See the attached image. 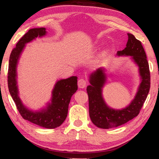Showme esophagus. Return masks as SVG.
Segmentation results:
<instances>
[{
  "instance_id": "obj_1",
  "label": "esophagus",
  "mask_w": 159,
  "mask_h": 159,
  "mask_svg": "<svg viewBox=\"0 0 159 159\" xmlns=\"http://www.w3.org/2000/svg\"><path fill=\"white\" fill-rule=\"evenodd\" d=\"M78 86H79V88H84V87L85 86V82L82 81V80H80V82H78Z\"/></svg>"
}]
</instances>
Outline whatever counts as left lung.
<instances>
[{
  "label": "left lung",
  "mask_w": 159,
  "mask_h": 159,
  "mask_svg": "<svg viewBox=\"0 0 159 159\" xmlns=\"http://www.w3.org/2000/svg\"><path fill=\"white\" fill-rule=\"evenodd\" d=\"M45 34L46 31L44 27L31 29L16 43V47L14 48L10 55L8 70V87L17 110L23 119L40 127L54 129L61 125L66 118L70 99L77 90V77L73 76L56 82L52 91L51 102L48 103L45 108L38 111H30L23 105L19 98L16 85V65L26 43L38 37L45 35Z\"/></svg>",
  "instance_id": "8db88e82"
}]
</instances>
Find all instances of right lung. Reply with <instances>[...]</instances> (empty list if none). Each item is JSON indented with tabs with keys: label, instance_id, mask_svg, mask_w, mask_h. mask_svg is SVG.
Returning a JSON list of instances; mask_svg holds the SVG:
<instances>
[{
	"label": "right lung",
	"instance_id": "1",
	"mask_svg": "<svg viewBox=\"0 0 159 159\" xmlns=\"http://www.w3.org/2000/svg\"><path fill=\"white\" fill-rule=\"evenodd\" d=\"M128 34L126 47L117 52L118 56H130L139 67L141 83L136 96L129 106L121 111L112 110L104 103L101 88L105 82L103 69H98L90 76V85L87 88L88 95L89 114L93 123L99 128L109 129L118 127L138 116L148 95L151 88V73L147 56L142 43L133 34Z\"/></svg>",
	"mask_w": 159,
	"mask_h": 159
}]
</instances>
